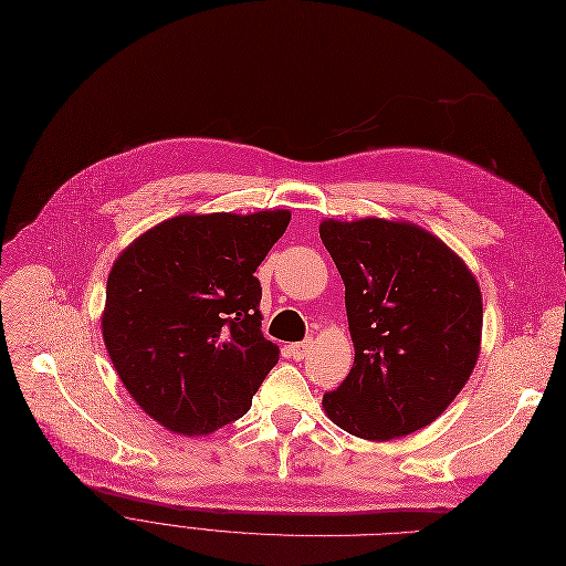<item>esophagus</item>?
<instances>
[{"mask_svg":"<svg viewBox=\"0 0 566 566\" xmlns=\"http://www.w3.org/2000/svg\"><path fill=\"white\" fill-rule=\"evenodd\" d=\"M313 349V338H306V340H302V343H292L290 345V355H292V359H304L308 353Z\"/></svg>","mask_w":566,"mask_h":566,"instance_id":"34e87169","label":"esophagus"}]
</instances>
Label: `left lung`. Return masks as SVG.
Segmentation results:
<instances>
[{
	"label": "left lung",
	"mask_w": 566,
	"mask_h": 566,
	"mask_svg": "<svg viewBox=\"0 0 566 566\" xmlns=\"http://www.w3.org/2000/svg\"><path fill=\"white\" fill-rule=\"evenodd\" d=\"M345 283L355 364L325 415L349 436L394 440L433 423L468 385L483 302L465 260L410 221L319 223Z\"/></svg>",
	"instance_id": "left-lung-1"
}]
</instances>
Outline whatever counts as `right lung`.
Returning <instances> with one entry per match:
<instances>
[{"mask_svg":"<svg viewBox=\"0 0 566 566\" xmlns=\"http://www.w3.org/2000/svg\"><path fill=\"white\" fill-rule=\"evenodd\" d=\"M292 213H179L117 255L101 332L133 400L179 436L244 417L279 345L262 336L255 269Z\"/></svg>","mask_w":566,"mask_h":566,"instance_id":"add662e5","label":"right lung"}]
</instances>
